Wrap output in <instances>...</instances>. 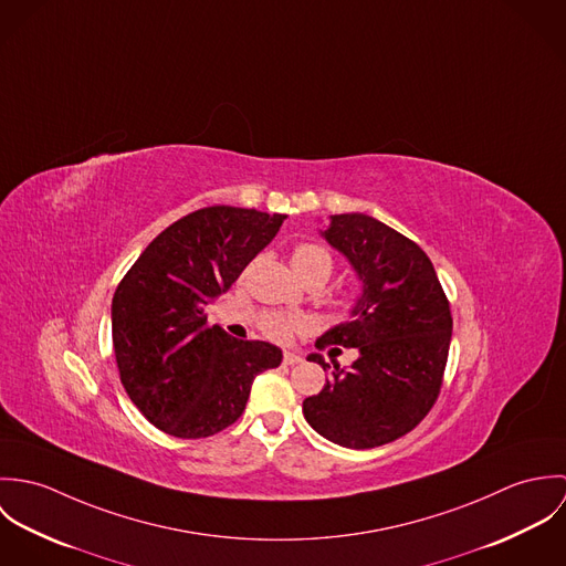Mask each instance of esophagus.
<instances>
[{
  "instance_id": "34e87169",
  "label": "esophagus",
  "mask_w": 566,
  "mask_h": 566,
  "mask_svg": "<svg viewBox=\"0 0 566 566\" xmlns=\"http://www.w3.org/2000/svg\"><path fill=\"white\" fill-rule=\"evenodd\" d=\"M298 361H303V357H301V355L285 350V355H283V364H285V366H294V364H298Z\"/></svg>"
}]
</instances>
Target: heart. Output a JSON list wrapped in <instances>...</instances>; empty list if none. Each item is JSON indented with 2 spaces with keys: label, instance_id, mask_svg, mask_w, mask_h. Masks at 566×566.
<instances>
[{
  "label": "heart",
  "instance_id": "b5f03b06",
  "mask_svg": "<svg viewBox=\"0 0 566 566\" xmlns=\"http://www.w3.org/2000/svg\"><path fill=\"white\" fill-rule=\"evenodd\" d=\"M292 268L298 274V279L307 276H323L324 281L331 276L333 270V259L318 243H298L292 252ZM303 321L298 318H285L279 314H268L263 318V328L272 337H287L292 331L301 328Z\"/></svg>",
  "mask_w": 566,
  "mask_h": 566
}]
</instances>
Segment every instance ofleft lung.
I'll return each mask as SVG.
<instances>
[{
    "instance_id": "obj_1",
    "label": "left lung",
    "mask_w": 566,
    "mask_h": 566,
    "mask_svg": "<svg viewBox=\"0 0 566 566\" xmlns=\"http://www.w3.org/2000/svg\"><path fill=\"white\" fill-rule=\"evenodd\" d=\"M361 283L350 321L335 324L318 346L357 350L350 368L323 355V390L303 401L305 420L346 449H375L409 433L433 407L451 344V310L433 263L418 243L366 213H339L321 231Z\"/></svg>"
}]
</instances>
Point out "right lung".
Returning a JSON list of instances; mask_svg holds the SVG:
<instances>
[{
	"mask_svg": "<svg viewBox=\"0 0 566 566\" xmlns=\"http://www.w3.org/2000/svg\"><path fill=\"white\" fill-rule=\"evenodd\" d=\"M281 213L207 207L139 254L111 305L119 379L139 411L174 438H207L242 416L252 381L283 350L209 326L205 307L274 240Z\"/></svg>",
	"mask_w": 566,
	"mask_h": 566,
	"instance_id": "add662e5",
	"label": "right lung"
}]
</instances>
